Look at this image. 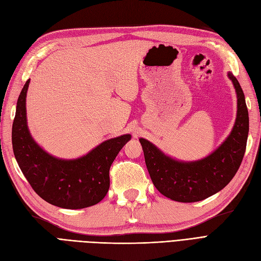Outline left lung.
Wrapping results in <instances>:
<instances>
[{"instance_id": "obj_1", "label": "left lung", "mask_w": 261, "mask_h": 261, "mask_svg": "<svg viewBox=\"0 0 261 261\" xmlns=\"http://www.w3.org/2000/svg\"><path fill=\"white\" fill-rule=\"evenodd\" d=\"M238 93V116L230 136L215 152L195 162H179L163 154L154 145L140 138L148 172L155 188L168 198L195 202L223 189L238 172L246 150L249 118L242 87L228 73Z\"/></svg>"}]
</instances>
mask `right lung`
<instances>
[{"mask_svg": "<svg viewBox=\"0 0 261 261\" xmlns=\"http://www.w3.org/2000/svg\"><path fill=\"white\" fill-rule=\"evenodd\" d=\"M29 80L19 94L13 122L12 143L16 161L34 191L43 200L65 209L93 206L105 198L110 187V168L126 135L109 139L80 159L62 160L46 153L31 138L26 120Z\"/></svg>", "mask_w": 261, "mask_h": 261, "instance_id": "1", "label": "right lung"}]
</instances>
